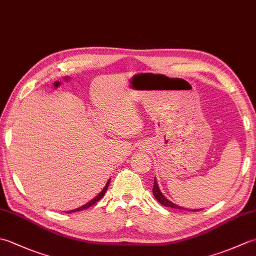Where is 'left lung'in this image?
Segmentation results:
<instances>
[{
  "mask_svg": "<svg viewBox=\"0 0 256 256\" xmlns=\"http://www.w3.org/2000/svg\"><path fill=\"white\" fill-rule=\"evenodd\" d=\"M153 194H154V197L156 198V200L158 201V202H160V204H162V206H170V208H174V209H184V210H186V208H182V206H178V204H176L172 202L170 200H168V199L165 197V196L162 194L160 189V186H158V184H157L156 178L154 179ZM187 210H189V211H199V210H201V209H187Z\"/></svg>",
  "mask_w": 256,
  "mask_h": 256,
  "instance_id": "1",
  "label": "left lung"
}]
</instances>
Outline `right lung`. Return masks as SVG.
Masks as SVG:
<instances>
[{
	"label": "right lung",
	"mask_w": 256,
	"mask_h": 256,
	"mask_svg": "<svg viewBox=\"0 0 256 256\" xmlns=\"http://www.w3.org/2000/svg\"><path fill=\"white\" fill-rule=\"evenodd\" d=\"M108 184H110V179H108V182L106 184V186H104V188H103L102 190H101V192L99 194H96V197L92 199V200H90L89 202H86V204H84V206H79V208H77V209H74V210H70V211H67V214H72V212H76V211H81V210H86V209H88L89 206H94L96 202H98V201H99L103 196H104V194L106 192V189H108Z\"/></svg>",
	"instance_id": "right-lung-1"
}]
</instances>
